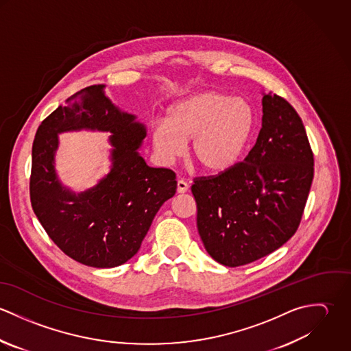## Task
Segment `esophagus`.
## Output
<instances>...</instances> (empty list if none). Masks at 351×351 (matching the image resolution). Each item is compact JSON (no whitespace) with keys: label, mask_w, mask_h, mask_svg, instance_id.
Returning a JSON list of instances; mask_svg holds the SVG:
<instances>
[{"label":"esophagus","mask_w":351,"mask_h":351,"mask_svg":"<svg viewBox=\"0 0 351 351\" xmlns=\"http://www.w3.org/2000/svg\"><path fill=\"white\" fill-rule=\"evenodd\" d=\"M188 188H189V185L186 181H184V180L177 181V192L178 193H185L188 191Z\"/></svg>","instance_id":"obj_1"}]
</instances>
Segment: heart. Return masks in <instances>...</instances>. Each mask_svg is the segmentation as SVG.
<instances>
[{"label":"heart","instance_id":"1","mask_svg":"<svg viewBox=\"0 0 351 351\" xmlns=\"http://www.w3.org/2000/svg\"><path fill=\"white\" fill-rule=\"evenodd\" d=\"M250 105L217 92H205L180 101L169 110L167 121L152 125V146L159 159L171 163L185 152L208 173H223L241 158L252 130Z\"/></svg>","mask_w":351,"mask_h":351}]
</instances>
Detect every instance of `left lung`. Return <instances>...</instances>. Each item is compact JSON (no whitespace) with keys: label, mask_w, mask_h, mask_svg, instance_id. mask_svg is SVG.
Instances as JSON below:
<instances>
[{"label":"left lung","mask_w":351,"mask_h":351,"mask_svg":"<svg viewBox=\"0 0 351 351\" xmlns=\"http://www.w3.org/2000/svg\"><path fill=\"white\" fill-rule=\"evenodd\" d=\"M262 112L249 155L192 185L205 250L228 267L266 256L295 235L313 180V152L295 108L270 92Z\"/></svg>","instance_id":"left-lung-1"}]
</instances>
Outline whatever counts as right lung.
Wrapping results in <instances>:
<instances>
[{
	"mask_svg": "<svg viewBox=\"0 0 351 351\" xmlns=\"http://www.w3.org/2000/svg\"><path fill=\"white\" fill-rule=\"evenodd\" d=\"M104 85L88 86L47 116L32 145L29 197L51 241L74 261L92 267H114L141 249L154 216L176 195V173L150 167L139 155L146 128L134 114L120 112ZM112 134V170L95 189L75 195L56 178L53 155L57 134L71 129Z\"/></svg>",
	"mask_w": 351,
	"mask_h": 351,
	"instance_id": "right-lung-1",
	"label": "right lung"
}]
</instances>
